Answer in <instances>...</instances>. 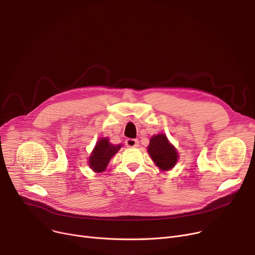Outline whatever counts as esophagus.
Instances as JSON below:
<instances>
[{
	"mask_svg": "<svg viewBox=\"0 0 255 255\" xmlns=\"http://www.w3.org/2000/svg\"><path fill=\"white\" fill-rule=\"evenodd\" d=\"M125 144L127 146H129V148H136V146H138L139 142L137 139H134V138H128L125 140Z\"/></svg>",
	"mask_w": 255,
	"mask_h": 255,
	"instance_id": "1",
	"label": "esophagus"
}]
</instances>
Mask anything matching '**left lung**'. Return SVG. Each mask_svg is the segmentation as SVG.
Instances as JSON below:
<instances>
[{"instance_id":"left-lung-1","label":"left lung","mask_w":255,"mask_h":255,"mask_svg":"<svg viewBox=\"0 0 255 255\" xmlns=\"http://www.w3.org/2000/svg\"><path fill=\"white\" fill-rule=\"evenodd\" d=\"M148 152L155 164L162 170L170 169L178 161V153L164 134H158L151 138Z\"/></svg>"}]
</instances>
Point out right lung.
Wrapping results in <instances>:
<instances>
[{
	"mask_svg": "<svg viewBox=\"0 0 255 255\" xmlns=\"http://www.w3.org/2000/svg\"><path fill=\"white\" fill-rule=\"evenodd\" d=\"M121 149V144L114 145L107 138H101L96 143L92 155L89 159L90 167L97 172L103 171L109 164L112 157Z\"/></svg>",
	"mask_w": 255,
	"mask_h": 255,
	"instance_id": "right-lung-1",
	"label": "right lung"
}]
</instances>
